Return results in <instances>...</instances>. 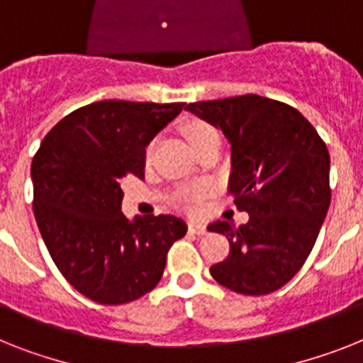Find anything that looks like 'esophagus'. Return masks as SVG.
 Here are the masks:
<instances>
[{"label": "esophagus", "instance_id": "esophagus-1", "mask_svg": "<svg viewBox=\"0 0 363 363\" xmlns=\"http://www.w3.org/2000/svg\"><path fill=\"white\" fill-rule=\"evenodd\" d=\"M189 230H191V232H194V233H199V235H203V233L208 232L206 224L194 223V220H191V223H189Z\"/></svg>", "mask_w": 363, "mask_h": 363}]
</instances>
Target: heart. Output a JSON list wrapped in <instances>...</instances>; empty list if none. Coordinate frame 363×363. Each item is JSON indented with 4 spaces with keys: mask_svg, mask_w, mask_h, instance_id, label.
<instances>
[{
    "mask_svg": "<svg viewBox=\"0 0 363 363\" xmlns=\"http://www.w3.org/2000/svg\"><path fill=\"white\" fill-rule=\"evenodd\" d=\"M185 137H187L189 145L193 146V150H196L199 146H202L203 143L208 140L218 139V131L215 130L213 125L208 124V122L194 121L185 128ZM154 146L148 148V155L152 152ZM202 199H203V189H185V191H179L178 196H176V202L178 206H182L187 211H199L202 208Z\"/></svg>",
    "mask_w": 363,
    "mask_h": 363,
    "instance_id": "1",
    "label": "heart"
}]
</instances>
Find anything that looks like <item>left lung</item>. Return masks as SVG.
I'll use <instances>...</instances> for the list:
<instances>
[{
    "label": "left lung",
    "mask_w": 363,
    "mask_h": 363,
    "mask_svg": "<svg viewBox=\"0 0 363 363\" xmlns=\"http://www.w3.org/2000/svg\"><path fill=\"white\" fill-rule=\"evenodd\" d=\"M232 145L228 191L248 223L208 226L226 235L230 254L209 272L241 295L286 286L310 256L330 206V155L315 128L282 101L257 94L185 107Z\"/></svg>",
    "instance_id": "left-lung-1"
}]
</instances>
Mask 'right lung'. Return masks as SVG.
Here are the masks:
<instances>
[{
	"label": "right lung",
	"mask_w": 363,
	"mask_h": 363,
	"mask_svg": "<svg viewBox=\"0 0 363 363\" xmlns=\"http://www.w3.org/2000/svg\"><path fill=\"white\" fill-rule=\"evenodd\" d=\"M185 104L104 100L53 125L33 157V211L57 269L86 298L116 306L152 291L187 233L174 215L128 220L125 176L145 178L146 146Z\"/></svg>",
	"instance_id": "right-lung-1"
}]
</instances>
